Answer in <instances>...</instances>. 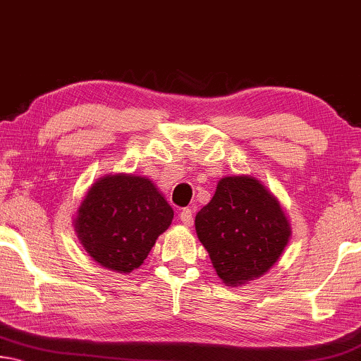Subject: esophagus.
<instances>
[{
    "label": "esophagus",
    "mask_w": 361,
    "mask_h": 361,
    "mask_svg": "<svg viewBox=\"0 0 361 361\" xmlns=\"http://www.w3.org/2000/svg\"><path fill=\"white\" fill-rule=\"evenodd\" d=\"M179 218H180L182 224H184V226H192V223H193V213H192V209H190V208L182 209Z\"/></svg>",
    "instance_id": "34e87169"
}]
</instances>
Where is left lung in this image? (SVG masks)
Instances as JSON below:
<instances>
[{"label": "left lung", "instance_id": "1", "mask_svg": "<svg viewBox=\"0 0 361 361\" xmlns=\"http://www.w3.org/2000/svg\"><path fill=\"white\" fill-rule=\"evenodd\" d=\"M195 231L216 274L232 287L268 273L292 235L281 203L252 176L223 177L195 216Z\"/></svg>", "mask_w": 361, "mask_h": 361}]
</instances>
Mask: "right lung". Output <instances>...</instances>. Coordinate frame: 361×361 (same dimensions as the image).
<instances>
[{"mask_svg":"<svg viewBox=\"0 0 361 361\" xmlns=\"http://www.w3.org/2000/svg\"><path fill=\"white\" fill-rule=\"evenodd\" d=\"M173 218V208L148 177L121 173L93 182L74 227L93 262L127 274L140 268Z\"/></svg>","mask_w":361,"mask_h":361,"instance_id":"add662e5","label":"right lung"}]
</instances>
